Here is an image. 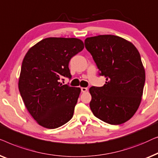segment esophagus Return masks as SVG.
Masks as SVG:
<instances>
[{
    "label": "esophagus",
    "mask_w": 158,
    "mask_h": 158,
    "mask_svg": "<svg viewBox=\"0 0 158 158\" xmlns=\"http://www.w3.org/2000/svg\"><path fill=\"white\" fill-rule=\"evenodd\" d=\"M81 90L82 92H86V91L88 90V89L86 88V87H81Z\"/></svg>",
    "instance_id": "obj_1"
}]
</instances>
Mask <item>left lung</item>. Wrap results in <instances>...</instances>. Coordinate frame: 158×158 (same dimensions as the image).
Wrapping results in <instances>:
<instances>
[{
    "instance_id": "1",
    "label": "left lung",
    "mask_w": 158,
    "mask_h": 158,
    "mask_svg": "<svg viewBox=\"0 0 158 158\" xmlns=\"http://www.w3.org/2000/svg\"><path fill=\"white\" fill-rule=\"evenodd\" d=\"M84 44L106 78L103 86L89 89L91 110L104 123H124L137 112L143 94L145 72L138 50L114 35L86 38Z\"/></svg>"
}]
</instances>
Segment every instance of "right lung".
Returning a JSON list of instances; mask_svg holds the SVG:
<instances>
[{"label":"right lung","instance_id":"right-lung-1","mask_svg":"<svg viewBox=\"0 0 158 158\" xmlns=\"http://www.w3.org/2000/svg\"><path fill=\"white\" fill-rule=\"evenodd\" d=\"M84 48L76 38L44 39L32 46L22 62L19 89L26 109L36 123L55 129L72 118L81 89L60 82L71 79L70 59Z\"/></svg>","mask_w":158,"mask_h":158}]
</instances>
